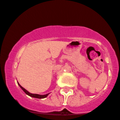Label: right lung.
Masks as SVG:
<instances>
[{"label": "right lung", "instance_id": "add662e5", "mask_svg": "<svg viewBox=\"0 0 120 120\" xmlns=\"http://www.w3.org/2000/svg\"><path fill=\"white\" fill-rule=\"evenodd\" d=\"M17 84H18L19 86L20 87V88L24 91V93H25L26 94L29 95V96H30V97H34V98H46V97L49 95V94H45V95H39V94H32L30 93H29V91H27L26 90L24 89L23 87H22L19 82H17Z\"/></svg>", "mask_w": 120, "mask_h": 120}]
</instances>
